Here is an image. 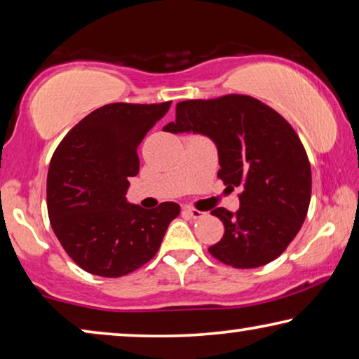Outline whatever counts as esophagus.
Instances as JSON below:
<instances>
[{"instance_id":"obj_1","label":"esophagus","mask_w":359,"mask_h":359,"mask_svg":"<svg viewBox=\"0 0 359 359\" xmlns=\"http://www.w3.org/2000/svg\"><path fill=\"white\" fill-rule=\"evenodd\" d=\"M184 212L191 219H201V217H204V215H206V212H203V210H198L195 208H185Z\"/></svg>"}]
</instances>
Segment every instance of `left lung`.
I'll return each mask as SVG.
<instances>
[{"instance_id":"obj_1","label":"left lung","mask_w":359,"mask_h":359,"mask_svg":"<svg viewBox=\"0 0 359 359\" xmlns=\"http://www.w3.org/2000/svg\"><path fill=\"white\" fill-rule=\"evenodd\" d=\"M166 133H200L219 150L217 177L240 187L236 214L210 210L225 226L209 248L233 269H257L286 251L302 229L311 198L309 156L294 128L264 102L243 94L179 102Z\"/></svg>"}]
</instances>
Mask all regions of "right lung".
<instances>
[{"label": "right lung", "instance_id": "right-lung-1", "mask_svg": "<svg viewBox=\"0 0 359 359\" xmlns=\"http://www.w3.org/2000/svg\"><path fill=\"white\" fill-rule=\"evenodd\" d=\"M172 102L108 104L68 130L48 172L50 226L72 260L90 275L119 278L155 257L177 203L144 209L126 203L139 174L137 147Z\"/></svg>", "mask_w": 359, "mask_h": 359}]
</instances>
